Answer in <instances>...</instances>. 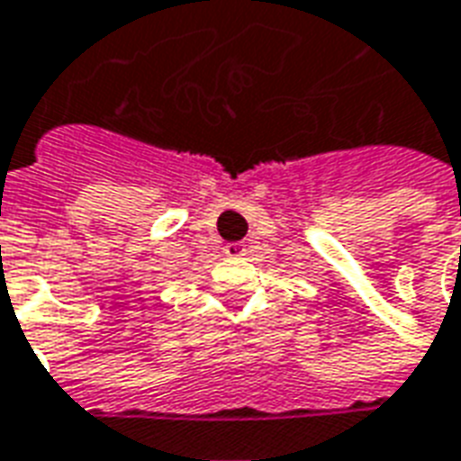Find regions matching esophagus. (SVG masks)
Masks as SVG:
<instances>
[{
    "label": "esophagus",
    "mask_w": 461,
    "mask_h": 461,
    "mask_svg": "<svg viewBox=\"0 0 461 461\" xmlns=\"http://www.w3.org/2000/svg\"><path fill=\"white\" fill-rule=\"evenodd\" d=\"M248 253L246 243H228L225 246V256L228 258H243Z\"/></svg>",
    "instance_id": "34e87169"
}]
</instances>
